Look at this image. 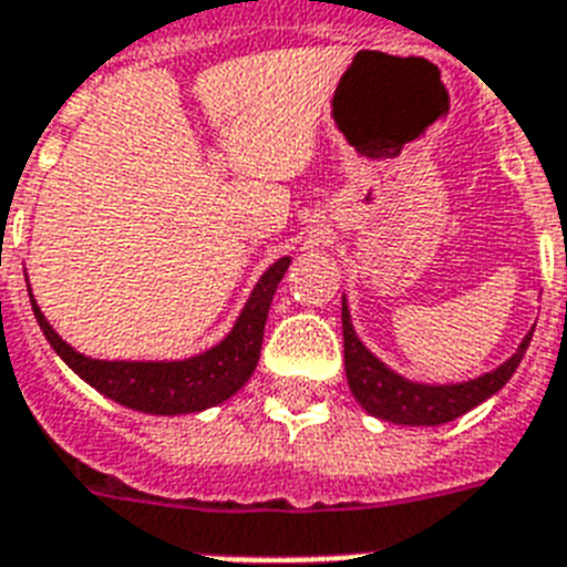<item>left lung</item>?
<instances>
[{"mask_svg":"<svg viewBox=\"0 0 567 567\" xmlns=\"http://www.w3.org/2000/svg\"><path fill=\"white\" fill-rule=\"evenodd\" d=\"M343 363H347L349 390L355 395V402L363 411L393 425H413V427H434L445 425L451 419L463 416L472 408L483 404L486 399L498 393L513 372L518 370L524 352L530 347L533 326L522 338L518 349L507 361L495 370L483 372L477 379L451 381V384H425V381L404 379L402 372L390 370L388 363L375 358L370 349L363 347V340L355 334L352 315H349L347 297H343Z\"/></svg>","mask_w":567,"mask_h":567,"instance_id":"8db88e82","label":"left lung"}]
</instances>
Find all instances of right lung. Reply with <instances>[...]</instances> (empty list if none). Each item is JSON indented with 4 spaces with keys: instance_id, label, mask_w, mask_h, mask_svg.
I'll list each match as a JSON object with an SVG mask.
<instances>
[{
    "instance_id": "add662e5",
    "label": "right lung",
    "mask_w": 567,
    "mask_h": 567,
    "mask_svg": "<svg viewBox=\"0 0 567 567\" xmlns=\"http://www.w3.org/2000/svg\"><path fill=\"white\" fill-rule=\"evenodd\" d=\"M288 265H291V256H282L259 276V282L244 302L241 315L227 331V338L218 340L200 355L179 358V361H99V358L81 355L45 320L31 293V285L29 297L45 340L52 343L60 361L75 375H81L90 388L131 411L151 413V416H179V413H200L227 402L229 395H236L250 381L259 363L270 302Z\"/></svg>"
}]
</instances>
